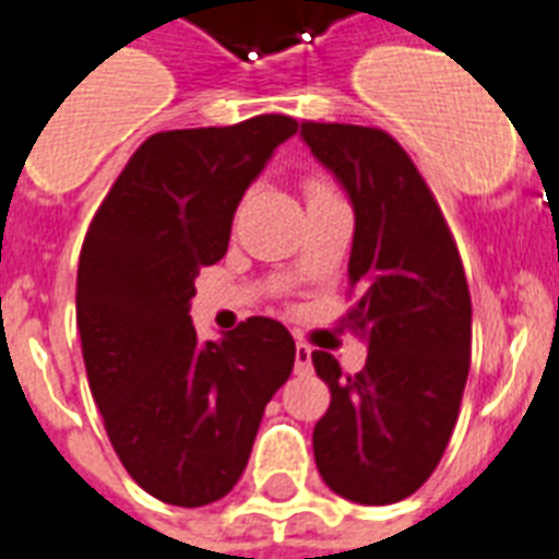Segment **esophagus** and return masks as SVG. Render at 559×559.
Here are the masks:
<instances>
[{
  "label": "esophagus",
  "instance_id": "1",
  "mask_svg": "<svg viewBox=\"0 0 559 559\" xmlns=\"http://www.w3.org/2000/svg\"><path fill=\"white\" fill-rule=\"evenodd\" d=\"M294 370L297 373H309L311 370V349L306 344H297L294 347Z\"/></svg>",
  "mask_w": 559,
  "mask_h": 559
}]
</instances>
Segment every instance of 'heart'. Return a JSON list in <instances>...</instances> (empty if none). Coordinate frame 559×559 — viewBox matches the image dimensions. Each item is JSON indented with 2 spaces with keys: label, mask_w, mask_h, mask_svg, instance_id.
Returning <instances> with one entry per match:
<instances>
[{
  "label": "heart",
  "mask_w": 559,
  "mask_h": 559,
  "mask_svg": "<svg viewBox=\"0 0 559 559\" xmlns=\"http://www.w3.org/2000/svg\"><path fill=\"white\" fill-rule=\"evenodd\" d=\"M306 192H309V201L311 198H320V194H329L332 189H329L326 183H320V180H311L309 186H306Z\"/></svg>",
  "instance_id": "obj_1"
}]
</instances>
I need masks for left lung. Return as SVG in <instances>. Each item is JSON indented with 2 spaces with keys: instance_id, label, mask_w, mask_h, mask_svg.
Wrapping results in <instances>:
<instances>
[{
  "instance_id": "left-lung-1",
  "label": "left lung",
  "mask_w": 559,
  "mask_h": 559,
  "mask_svg": "<svg viewBox=\"0 0 559 559\" xmlns=\"http://www.w3.org/2000/svg\"><path fill=\"white\" fill-rule=\"evenodd\" d=\"M302 142L347 189L356 233L347 323L367 341L365 370L311 365L332 402L318 419L314 464L358 504L408 499L440 464L469 376L473 302L443 212L400 142L379 128L302 122Z\"/></svg>"
}]
</instances>
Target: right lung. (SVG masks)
<instances>
[{"mask_svg":"<svg viewBox=\"0 0 559 559\" xmlns=\"http://www.w3.org/2000/svg\"><path fill=\"white\" fill-rule=\"evenodd\" d=\"M292 116L154 133L133 151L86 230L78 332L90 391L131 478L154 499L203 508L248 466L259 423L294 367V338L248 318L198 341L194 276L230 245L236 206Z\"/></svg>","mask_w":559,"mask_h":559,"instance_id":"add662e5","label":"right lung"}]
</instances>
